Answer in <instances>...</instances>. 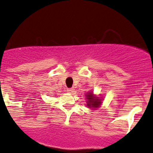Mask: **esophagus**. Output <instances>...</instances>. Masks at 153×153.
<instances>
[{
    "mask_svg": "<svg viewBox=\"0 0 153 153\" xmlns=\"http://www.w3.org/2000/svg\"><path fill=\"white\" fill-rule=\"evenodd\" d=\"M68 93H69V94H73V93L75 92V89L74 88H68Z\"/></svg>",
    "mask_w": 153,
    "mask_h": 153,
    "instance_id": "esophagus-1",
    "label": "esophagus"
}]
</instances>
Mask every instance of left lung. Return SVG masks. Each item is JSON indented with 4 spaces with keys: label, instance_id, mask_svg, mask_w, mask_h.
I'll list each match as a JSON object with an SVG mask.
<instances>
[{
    "label": "left lung",
    "instance_id": "obj_1",
    "mask_svg": "<svg viewBox=\"0 0 153 153\" xmlns=\"http://www.w3.org/2000/svg\"><path fill=\"white\" fill-rule=\"evenodd\" d=\"M85 97H86L85 99L87 100L86 103L88 108H91L92 110L99 108L102 105L103 99L95 95L93 91H88L85 94Z\"/></svg>",
    "mask_w": 153,
    "mask_h": 153
}]
</instances>
